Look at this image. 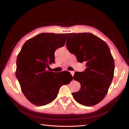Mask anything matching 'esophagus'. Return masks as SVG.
<instances>
[{"mask_svg":"<svg viewBox=\"0 0 129 129\" xmlns=\"http://www.w3.org/2000/svg\"><path fill=\"white\" fill-rule=\"evenodd\" d=\"M70 73H71V74H72V76H73L74 75V73H75V72H73V71H70Z\"/></svg>","mask_w":129,"mask_h":129,"instance_id":"esophagus-1","label":"esophagus"}]
</instances>
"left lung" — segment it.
I'll use <instances>...</instances> for the list:
<instances>
[{"mask_svg":"<svg viewBox=\"0 0 129 129\" xmlns=\"http://www.w3.org/2000/svg\"><path fill=\"white\" fill-rule=\"evenodd\" d=\"M66 46L87 67L73 76L81 84L80 90L72 93L74 100L86 106L98 104L107 94L114 77L115 63L108 45L95 35L84 33L68 34Z\"/></svg>","mask_w":129,"mask_h":129,"instance_id":"8db88e82","label":"left lung"}]
</instances>
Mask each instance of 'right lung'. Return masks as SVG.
Listing matches in <instances>:
<instances>
[{
  "instance_id": "1",
  "label": "right lung",
  "mask_w": 129,
  "mask_h": 129,
  "mask_svg": "<svg viewBox=\"0 0 129 129\" xmlns=\"http://www.w3.org/2000/svg\"><path fill=\"white\" fill-rule=\"evenodd\" d=\"M67 35L38 34L24 44L17 55L16 77L25 96L35 105L51 103L60 87L73 79L71 74L70 78L64 80L61 74L46 69L49 64L54 63L55 51L64 45Z\"/></svg>"
}]
</instances>
